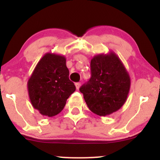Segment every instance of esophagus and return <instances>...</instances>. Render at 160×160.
Masks as SVG:
<instances>
[{"instance_id": "obj_1", "label": "esophagus", "mask_w": 160, "mask_h": 160, "mask_svg": "<svg viewBox=\"0 0 160 160\" xmlns=\"http://www.w3.org/2000/svg\"><path fill=\"white\" fill-rule=\"evenodd\" d=\"M75 86H76V88H77V90H79L80 88V83H76Z\"/></svg>"}]
</instances>
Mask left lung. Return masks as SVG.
<instances>
[{"mask_svg": "<svg viewBox=\"0 0 160 160\" xmlns=\"http://www.w3.org/2000/svg\"><path fill=\"white\" fill-rule=\"evenodd\" d=\"M91 77L80 88L87 105L94 114L107 116L123 106L130 90L128 72L118 56L110 51L90 61Z\"/></svg>", "mask_w": 160, "mask_h": 160, "instance_id": "1", "label": "left lung"}]
</instances>
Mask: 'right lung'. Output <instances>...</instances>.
Instances as JSON below:
<instances>
[{
	"label": "right lung",
	"mask_w": 160,
	"mask_h": 160,
	"mask_svg": "<svg viewBox=\"0 0 160 160\" xmlns=\"http://www.w3.org/2000/svg\"><path fill=\"white\" fill-rule=\"evenodd\" d=\"M66 57L47 52L38 61L28 80L32 107L42 115L53 117L64 108L76 87L69 79Z\"/></svg>",
	"instance_id": "1"
}]
</instances>
